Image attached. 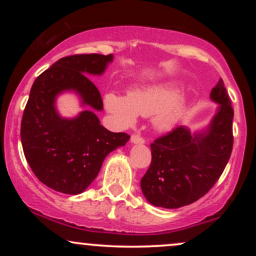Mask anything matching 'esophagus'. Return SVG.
<instances>
[{
  "instance_id": "esophagus-1",
  "label": "esophagus",
  "mask_w": 256,
  "mask_h": 256,
  "mask_svg": "<svg viewBox=\"0 0 256 256\" xmlns=\"http://www.w3.org/2000/svg\"><path fill=\"white\" fill-rule=\"evenodd\" d=\"M146 140L144 138H143L142 136H140V134H132L131 136V143H134V144H143Z\"/></svg>"
}]
</instances>
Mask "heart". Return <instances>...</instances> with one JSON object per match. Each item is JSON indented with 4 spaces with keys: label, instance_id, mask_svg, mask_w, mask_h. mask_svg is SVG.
<instances>
[{
    "label": "heart",
    "instance_id": "obj_1",
    "mask_svg": "<svg viewBox=\"0 0 256 256\" xmlns=\"http://www.w3.org/2000/svg\"><path fill=\"white\" fill-rule=\"evenodd\" d=\"M104 106L116 122L125 128L134 125L140 114L154 116L155 128L168 131L180 120L185 104L183 98H177V90L171 85H154L132 91L128 96L106 94Z\"/></svg>",
    "mask_w": 256,
    "mask_h": 256
}]
</instances>
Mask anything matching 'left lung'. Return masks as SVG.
I'll list each match as a JSON object with an SVG mask.
<instances>
[{
  "mask_svg": "<svg viewBox=\"0 0 256 256\" xmlns=\"http://www.w3.org/2000/svg\"><path fill=\"white\" fill-rule=\"evenodd\" d=\"M210 98L219 107L204 131L192 134L178 126L150 144L152 164L140 188L152 206L173 210L192 204L212 189L224 171L234 146V110L222 78Z\"/></svg>",
  "mask_w": 256,
  "mask_h": 256,
  "instance_id": "left-lung-1",
  "label": "left lung"
}]
</instances>
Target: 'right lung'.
Segmentation results:
<instances>
[{
	"mask_svg": "<svg viewBox=\"0 0 256 256\" xmlns=\"http://www.w3.org/2000/svg\"><path fill=\"white\" fill-rule=\"evenodd\" d=\"M112 61V54L64 56L32 85L22 114V144L32 172L55 192H83L98 177L106 156L130 140L125 132L108 131L92 110L66 119L55 107L58 95L74 91L82 106L104 110L101 94L86 74H102Z\"/></svg>",
	"mask_w": 256,
	"mask_h": 256,
	"instance_id": "add662e5",
	"label": "right lung"
}]
</instances>
